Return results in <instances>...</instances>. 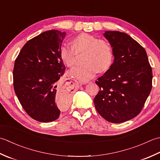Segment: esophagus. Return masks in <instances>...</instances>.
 <instances>
[{"mask_svg":"<svg viewBox=\"0 0 160 160\" xmlns=\"http://www.w3.org/2000/svg\"><path fill=\"white\" fill-rule=\"evenodd\" d=\"M77 86H81V83H77Z\"/></svg>","mask_w":160,"mask_h":160,"instance_id":"obj_1","label":"esophagus"}]
</instances>
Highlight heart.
Masks as SVG:
<instances>
[{"mask_svg":"<svg viewBox=\"0 0 160 160\" xmlns=\"http://www.w3.org/2000/svg\"><path fill=\"white\" fill-rule=\"evenodd\" d=\"M84 52L82 57L83 64L72 68L70 76L80 82H87L98 72H103L111 66L113 61L112 48L105 40L92 34H80L72 40V46L64 42L59 47V54L68 67L76 63V52Z\"/></svg>","mask_w":160,"mask_h":160,"instance_id":"1","label":"heart"}]
</instances>
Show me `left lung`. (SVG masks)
Returning <instances> with one entry per match:
<instances>
[{
	"mask_svg": "<svg viewBox=\"0 0 160 160\" xmlns=\"http://www.w3.org/2000/svg\"><path fill=\"white\" fill-rule=\"evenodd\" d=\"M103 35L115 59L95 81L100 90L94 106L108 122H124L142 111L152 88V68L145 49L129 35L118 31H106Z\"/></svg>",
	"mask_w": 160,
	"mask_h": 160,
	"instance_id": "1",
	"label": "left lung"
}]
</instances>
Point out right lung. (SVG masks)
I'll return each instance as SVG.
<instances>
[{
  "instance_id": "obj_1",
  "label": "right lung",
  "mask_w": 160,
  "mask_h": 160,
  "mask_svg": "<svg viewBox=\"0 0 160 160\" xmlns=\"http://www.w3.org/2000/svg\"><path fill=\"white\" fill-rule=\"evenodd\" d=\"M65 36L54 30L43 32L25 44L14 62L15 93L25 111L38 122L56 120L61 113L57 102H70L71 92L57 86L66 70L59 54Z\"/></svg>"
}]
</instances>
